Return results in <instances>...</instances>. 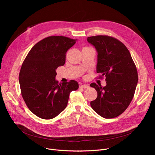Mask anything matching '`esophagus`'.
Here are the masks:
<instances>
[{"label": "esophagus", "instance_id": "esophagus-1", "mask_svg": "<svg viewBox=\"0 0 155 155\" xmlns=\"http://www.w3.org/2000/svg\"><path fill=\"white\" fill-rule=\"evenodd\" d=\"M79 87L81 88H88L89 86L87 84H82L79 86Z\"/></svg>", "mask_w": 155, "mask_h": 155}]
</instances>
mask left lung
Listing matches in <instances>:
<instances>
[{"instance_id":"1","label":"left lung","mask_w":155,"mask_h":155,"mask_svg":"<svg viewBox=\"0 0 155 155\" xmlns=\"http://www.w3.org/2000/svg\"><path fill=\"white\" fill-rule=\"evenodd\" d=\"M97 50V72L99 78L105 77L107 85L92 83L97 92L91 102L95 112L105 119L114 118L123 113L132 101L138 81L136 67L126 46L117 39L98 35L87 38Z\"/></svg>"}]
</instances>
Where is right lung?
Returning a JSON list of instances; mask_svg holds the SVG:
<instances>
[{
  "label": "right lung",
  "mask_w": 155,
  "mask_h": 155,
  "mask_svg": "<svg viewBox=\"0 0 155 155\" xmlns=\"http://www.w3.org/2000/svg\"><path fill=\"white\" fill-rule=\"evenodd\" d=\"M75 39L63 36L47 37L37 43L24 59L19 75L22 98L36 116L51 119L66 108L71 91L78 88L75 80L59 84L56 70L65 63L68 50Z\"/></svg>",
  "instance_id": "right-lung-1"
}]
</instances>
